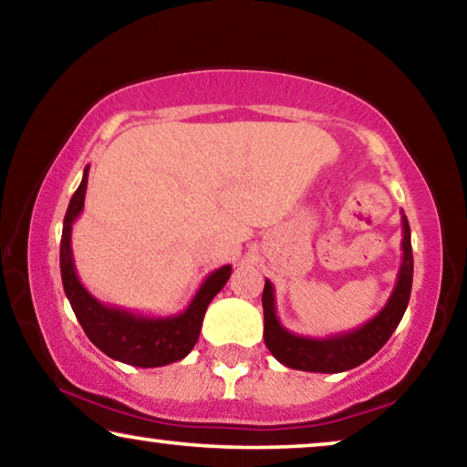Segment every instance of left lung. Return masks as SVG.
Instances as JSON below:
<instances>
[{"label":"left lung","mask_w":467,"mask_h":467,"mask_svg":"<svg viewBox=\"0 0 467 467\" xmlns=\"http://www.w3.org/2000/svg\"><path fill=\"white\" fill-rule=\"evenodd\" d=\"M412 287V245L410 226L402 213V265H400L396 285L385 306L353 330L330 334L324 338L300 337L287 330L277 317L275 306V287L265 281L262 308H265V343L273 358L287 368L305 372H345L366 359H370L383 347L404 317Z\"/></svg>","instance_id":"1"}]
</instances>
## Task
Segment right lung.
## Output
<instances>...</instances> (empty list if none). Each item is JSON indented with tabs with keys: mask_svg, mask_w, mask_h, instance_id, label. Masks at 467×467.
<instances>
[{
	"mask_svg": "<svg viewBox=\"0 0 467 467\" xmlns=\"http://www.w3.org/2000/svg\"><path fill=\"white\" fill-rule=\"evenodd\" d=\"M88 186V165L78 190L71 196L67 213L63 220L61 236V279L63 290L74 308L82 330L87 332L97 349L118 362L137 368H159L180 362L194 349L199 340L202 317L209 302L213 300L231 277L233 266L224 265L209 273L199 292L182 313L154 317L127 311L122 306H109L97 300L82 281L78 279L74 252H71V228L84 209V196Z\"/></svg>",
	"mask_w": 467,
	"mask_h": 467,
	"instance_id": "right-lung-1",
	"label": "right lung"
}]
</instances>
